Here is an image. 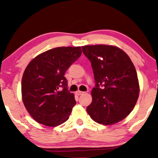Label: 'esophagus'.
I'll list each match as a JSON object with an SVG mask.
<instances>
[{"instance_id": "1", "label": "esophagus", "mask_w": 158, "mask_h": 158, "mask_svg": "<svg viewBox=\"0 0 158 158\" xmlns=\"http://www.w3.org/2000/svg\"><path fill=\"white\" fill-rule=\"evenodd\" d=\"M84 93H85V92L80 91V90H78V91L76 92V94H77V95H79H79H81V94H83Z\"/></svg>"}]
</instances>
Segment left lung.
<instances>
[{
	"instance_id": "left-lung-1",
	"label": "left lung",
	"mask_w": 158,
	"mask_h": 158,
	"mask_svg": "<svg viewBox=\"0 0 158 158\" xmlns=\"http://www.w3.org/2000/svg\"><path fill=\"white\" fill-rule=\"evenodd\" d=\"M91 62L96 86L87 112L102 125L124 119L135 108L139 85L135 65L122 49L106 44L81 47Z\"/></svg>"
}]
</instances>
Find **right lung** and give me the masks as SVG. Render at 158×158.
Wrapping results in <instances>:
<instances>
[{
	"mask_svg": "<svg viewBox=\"0 0 158 158\" xmlns=\"http://www.w3.org/2000/svg\"><path fill=\"white\" fill-rule=\"evenodd\" d=\"M81 54V47L56 48L38 55L27 66L21 80L22 100L37 123L55 127L69 119L77 102L64 76Z\"/></svg>",
	"mask_w": 158,
	"mask_h": 158,
	"instance_id": "add662e5",
	"label": "right lung"
}]
</instances>
